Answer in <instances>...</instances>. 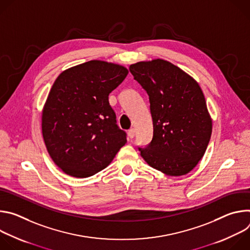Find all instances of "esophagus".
Wrapping results in <instances>:
<instances>
[{
  "label": "esophagus",
  "mask_w": 250,
  "mask_h": 250,
  "mask_svg": "<svg viewBox=\"0 0 250 250\" xmlns=\"http://www.w3.org/2000/svg\"><path fill=\"white\" fill-rule=\"evenodd\" d=\"M134 133H135L134 128H130V129H128V131H127V135H128L129 138H133V137H134Z\"/></svg>",
  "instance_id": "esophagus-1"
}]
</instances>
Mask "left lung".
Segmentation results:
<instances>
[{
	"instance_id": "obj_1",
	"label": "left lung",
	"mask_w": 250,
	"mask_h": 250,
	"mask_svg": "<svg viewBox=\"0 0 250 250\" xmlns=\"http://www.w3.org/2000/svg\"><path fill=\"white\" fill-rule=\"evenodd\" d=\"M150 103L153 137L141 157L168 176L193 170L204 156L211 135V119L197 81L163 59L129 66Z\"/></svg>"
}]
</instances>
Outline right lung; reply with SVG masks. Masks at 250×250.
I'll return each instance as SVG.
<instances>
[{
    "label": "right lung",
    "mask_w": 250,
    "mask_h": 250,
    "mask_svg": "<svg viewBox=\"0 0 250 250\" xmlns=\"http://www.w3.org/2000/svg\"><path fill=\"white\" fill-rule=\"evenodd\" d=\"M127 73L122 65L91 60L63 71L52 85L42 111V135L50 157L67 175L98 173L125 145L109 95Z\"/></svg>",
    "instance_id": "right-lung-1"
}]
</instances>
